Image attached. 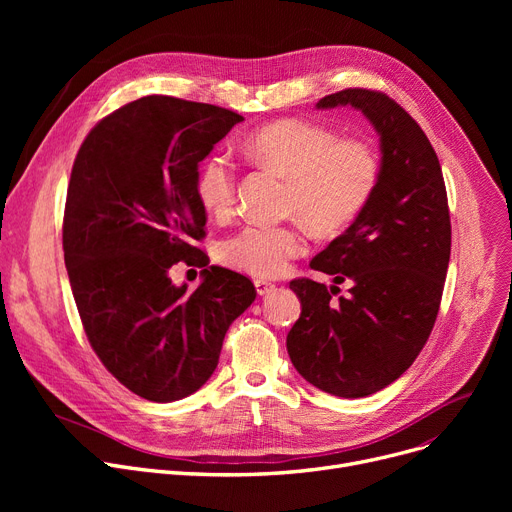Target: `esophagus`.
I'll return each mask as SVG.
<instances>
[{"instance_id":"obj_1","label":"esophagus","mask_w":512,"mask_h":512,"mask_svg":"<svg viewBox=\"0 0 512 512\" xmlns=\"http://www.w3.org/2000/svg\"><path fill=\"white\" fill-rule=\"evenodd\" d=\"M255 288H257V294H259V297H265V294H270V292H274V290H276V284H272L270 280H263V278H259V280H255Z\"/></svg>"}]
</instances>
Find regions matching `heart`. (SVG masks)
Instances as JSON below:
<instances>
[{
	"label": "heart",
	"instance_id": "b5f03b06",
	"mask_svg": "<svg viewBox=\"0 0 512 512\" xmlns=\"http://www.w3.org/2000/svg\"><path fill=\"white\" fill-rule=\"evenodd\" d=\"M255 164L284 178L286 211L319 234H334L351 224L369 203L380 180V157L363 141H338L336 134L305 120L267 124L242 143ZM197 197L203 209L224 218L234 207L236 174L226 153L209 155L197 172ZM307 247L301 224H247L222 240V263L242 274L274 278Z\"/></svg>",
	"mask_w": 512,
	"mask_h": 512
}]
</instances>
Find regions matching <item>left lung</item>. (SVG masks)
<instances>
[{"instance_id":"obj_1","label":"left lung","mask_w":512,"mask_h":512,"mask_svg":"<svg viewBox=\"0 0 512 512\" xmlns=\"http://www.w3.org/2000/svg\"><path fill=\"white\" fill-rule=\"evenodd\" d=\"M351 105L380 137V180L355 222L313 257L334 284L292 280L301 317L286 336L290 361L315 388L361 398L405 373L434 328L450 261V213L438 155L388 95L344 89L317 110ZM352 280L348 298L336 283Z\"/></svg>"}]
</instances>
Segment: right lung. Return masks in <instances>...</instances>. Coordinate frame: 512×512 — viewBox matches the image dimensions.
<instances>
[{"instance_id": "add662e5", "label": "right lung", "mask_w": 512, "mask_h": 512, "mask_svg": "<svg viewBox=\"0 0 512 512\" xmlns=\"http://www.w3.org/2000/svg\"><path fill=\"white\" fill-rule=\"evenodd\" d=\"M245 118L149 95L103 118L80 145L64 211V261L93 351L130 392L172 402L218 367L253 282L195 247L207 215L199 164ZM178 260L205 266L197 291L171 284Z\"/></svg>"}]
</instances>
